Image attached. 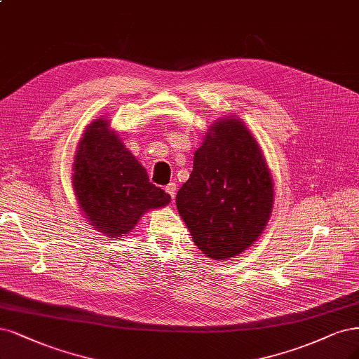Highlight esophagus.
Wrapping results in <instances>:
<instances>
[{"label":"esophagus","instance_id":"esophagus-1","mask_svg":"<svg viewBox=\"0 0 359 359\" xmlns=\"http://www.w3.org/2000/svg\"><path fill=\"white\" fill-rule=\"evenodd\" d=\"M165 190H166V193L170 196V199L174 201V199H175V194H177V184H175V182L168 184L166 187H165Z\"/></svg>","mask_w":359,"mask_h":359}]
</instances>
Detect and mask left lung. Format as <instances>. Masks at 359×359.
<instances>
[{"label":"left lung","instance_id":"1","mask_svg":"<svg viewBox=\"0 0 359 359\" xmlns=\"http://www.w3.org/2000/svg\"><path fill=\"white\" fill-rule=\"evenodd\" d=\"M177 208L197 248L218 262L239 255L262 236L273 208V182L242 120L226 117L209 128Z\"/></svg>","mask_w":359,"mask_h":359}]
</instances>
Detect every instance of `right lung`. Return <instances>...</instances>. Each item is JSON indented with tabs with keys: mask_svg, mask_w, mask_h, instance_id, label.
Masks as SVG:
<instances>
[{
	"mask_svg": "<svg viewBox=\"0 0 359 359\" xmlns=\"http://www.w3.org/2000/svg\"><path fill=\"white\" fill-rule=\"evenodd\" d=\"M72 187L90 226L113 239L132 231L147 211L170 202L104 118L92 121L81 135Z\"/></svg>",
	"mask_w": 359,
	"mask_h": 359,
	"instance_id": "1",
	"label": "right lung"
}]
</instances>
